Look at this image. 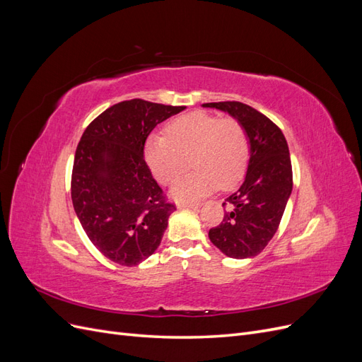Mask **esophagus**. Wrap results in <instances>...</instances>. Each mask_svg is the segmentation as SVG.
Segmentation results:
<instances>
[{
  "instance_id": "34e87169",
  "label": "esophagus",
  "mask_w": 362,
  "mask_h": 362,
  "mask_svg": "<svg viewBox=\"0 0 362 362\" xmlns=\"http://www.w3.org/2000/svg\"><path fill=\"white\" fill-rule=\"evenodd\" d=\"M201 204H194V202H180L178 208H192V210H198Z\"/></svg>"
}]
</instances>
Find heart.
I'll return each instance as SVG.
<instances>
[{
    "label": "heart",
    "instance_id": "heart-1",
    "mask_svg": "<svg viewBox=\"0 0 362 362\" xmlns=\"http://www.w3.org/2000/svg\"><path fill=\"white\" fill-rule=\"evenodd\" d=\"M166 134L148 137L145 160L161 184L177 181L192 161L194 170L172 187L177 201L199 199L217 187L231 189L243 178L249 137L240 120L194 112L175 119Z\"/></svg>",
    "mask_w": 362,
    "mask_h": 362
}]
</instances>
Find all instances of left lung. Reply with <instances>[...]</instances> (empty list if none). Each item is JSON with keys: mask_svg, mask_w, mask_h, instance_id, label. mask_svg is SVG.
<instances>
[{"mask_svg": "<svg viewBox=\"0 0 362 362\" xmlns=\"http://www.w3.org/2000/svg\"><path fill=\"white\" fill-rule=\"evenodd\" d=\"M202 107L240 120L249 137L245 181L226 198L229 211L208 237L229 258H254L275 235L293 190L287 140L269 117L243 103H208Z\"/></svg>", "mask_w": 362, "mask_h": 362, "instance_id": "8db88e82", "label": "left lung"}]
</instances>
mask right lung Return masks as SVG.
<instances>
[{
	"mask_svg": "<svg viewBox=\"0 0 362 362\" xmlns=\"http://www.w3.org/2000/svg\"><path fill=\"white\" fill-rule=\"evenodd\" d=\"M184 108L144 100L115 104L86 128L76 146L75 214L95 247L120 266H137L154 254L175 211L144 149L151 131Z\"/></svg>",
	"mask_w": 362,
	"mask_h": 362,
	"instance_id": "1",
	"label": "right lung"
}]
</instances>
